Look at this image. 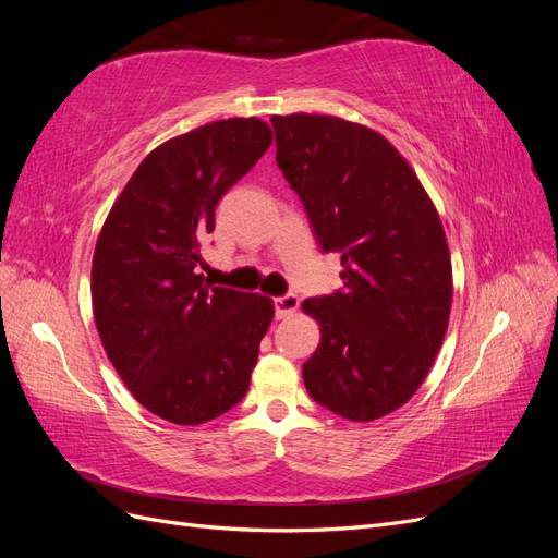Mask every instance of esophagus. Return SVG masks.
I'll return each mask as SVG.
<instances>
[{
  "label": "esophagus",
  "mask_w": 558,
  "mask_h": 558,
  "mask_svg": "<svg viewBox=\"0 0 558 558\" xmlns=\"http://www.w3.org/2000/svg\"><path fill=\"white\" fill-rule=\"evenodd\" d=\"M298 305H300V300L293 293L275 298V314H277V318H289L295 314Z\"/></svg>",
  "instance_id": "1"
}]
</instances>
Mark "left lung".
Segmentation results:
<instances>
[{
  "instance_id": "8db88e82",
  "label": "left lung",
  "mask_w": 558,
  "mask_h": 558,
  "mask_svg": "<svg viewBox=\"0 0 558 558\" xmlns=\"http://www.w3.org/2000/svg\"><path fill=\"white\" fill-rule=\"evenodd\" d=\"M277 165L344 289L302 302L320 342L302 365L310 396L349 421L408 402L442 347L451 312L445 228L418 177L379 132L337 116H272Z\"/></svg>"
}]
</instances>
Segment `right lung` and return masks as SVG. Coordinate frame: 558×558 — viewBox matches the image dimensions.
I'll return each mask as SVG.
<instances>
[{"label":"right lung","instance_id":"right-lung-1","mask_svg":"<svg viewBox=\"0 0 558 558\" xmlns=\"http://www.w3.org/2000/svg\"><path fill=\"white\" fill-rule=\"evenodd\" d=\"M272 144L260 118H228L160 144L125 183L97 238L93 314L118 377L181 426L221 416L246 391L275 305L195 267L214 211Z\"/></svg>","mask_w":558,"mask_h":558}]
</instances>
